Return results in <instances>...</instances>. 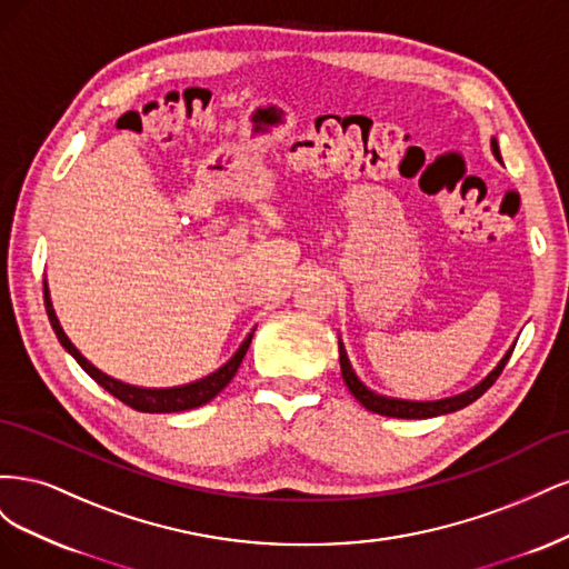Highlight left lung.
Returning <instances> with one entry per match:
<instances>
[{"mask_svg": "<svg viewBox=\"0 0 569 569\" xmlns=\"http://www.w3.org/2000/svg\"><path fill=\"white\" fill-rule=\"evenodd\" d=\"M491 149H493V157L501 161V151H498V142L491 140ZM515 349V347H512ZM512 349L503 356L501 363H498L487 380H481L475 389L465 391V393H458V396H451V399H441V401H399V399H387V396H380L370 391L363 382L358 380L351 363H349V356L347 351H343V343L339 341V366H341V377L343 382H347L349 391L356 396V401L363 403L368 410L372 412H380V416H387V418H416V420H422V418H435V416H443V412H453V410H460L465 406H470L472 401H477L481 393H485L496 380L498 375L503 372L508 358L512 353Z\"/></svg>", "mask_w": 569, "mask_h": 569, "instance_id": "obj_1", "label": "left lung"}]
</instances>
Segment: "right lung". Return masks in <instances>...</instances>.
I'll list each match as a JSON object with an SVG mask.
<instances>
[{
    "label": "right lung",
    "mask_w": 569,
    "mask_h": 569,
    "mask_svg": "<svg viewBox=\"0 0 569 569\" xmlns=\"http://www.w3.org/2000/svg\"><path fill=\"white\" fill-rule=\"evenodd\" d=\"M44 308H47V316H49V322H51V330H54V335L59 337L61 347L78 360V366L84 372H88L99 387H104L111 396H116L118 401H123L126 406L140 410V412H180V410H192V408H199L203 403H209L213 396H218L222 389L230 385L234 372L239 370V366H242V360H244V356L249 351L251 337H253V335H249L242 341V347L237 349V353L228 360L226 366L218 368L213 375L203 377V380H199V382L184 385V387H170V389H142V387H132V385H126V382H120V380H113V377H109L107 372L97 370L90 363V360L84 358L73 347L71 339H68L66 332L61 330L54 308H51L47 282H44Z\"/></svg>",
    "instance_id": "obj_1"
}]
</instances>
